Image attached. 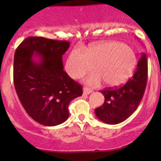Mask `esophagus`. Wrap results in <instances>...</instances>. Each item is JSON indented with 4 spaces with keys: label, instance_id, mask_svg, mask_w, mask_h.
I'll use <instances>...</instances> for the list:
<instances>
[{
    "label": "esophagus",
    "instance_id": "1",
    "mask_svg": "<svg viewBox=\"0 0 161 161\" xmlns=\"http://www.w3.org/2000/svg\"><path fill=\"white\" fill-rule=\"evenodd\" d=\"M92 92H93V90L91 89V88H88V87L83 88V95H89Z\"/></svg>",
    "mask_w": 161,
    "mask_h": 161
}]
</instances>
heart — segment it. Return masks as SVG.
<instances>
[{"label": "heart", "instance_id": "obj_1", "mask_svg": "<svg viewBox=\"0 0 161 161\" xmlns=\"http://www.w3.org/2000/svg\"><path fill=\"white\" fill-rule=\"evenodd\" d=\"M136 55L128 46L108 42L90 46L83 52L73 49L66 61V70L72 78L79 79L95 69L97 73L86 79L88 84L97 85L104 80L107 86H119L133 73Z\"/></svg>", "mask_w": 161, "mask_h": 161}]
</instances>
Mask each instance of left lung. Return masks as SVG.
I'll list each match as a JSON object with an SVG mask.
<instances>
[{
	"label": "left lung",
	"instance_id": "obj_1",
	"mask_svg": "<svg viewBox=\"0 0 161 161\" xmlns=\"http://www.w3.org/2000/svg\"><path fill=\"white\" fill-rule=\"evenodd\" d=\"M147 79V55L142 53L133 75L123 86L105 88L101 91L104 96L102 106L95 112L100 120L108 124H118L132 115L141 102Z\"/></svg>",
	"mask_w": 161,
	"mask_h": 161
}]
</instances>
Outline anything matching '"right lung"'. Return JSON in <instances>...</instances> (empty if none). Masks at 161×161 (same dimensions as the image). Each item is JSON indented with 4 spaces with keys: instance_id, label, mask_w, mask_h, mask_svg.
Returning a JSON list of instances; mask_svg holds the SVG:
<instances>
[{
    "instance_id": "1",
    "label": "right lung",
    "mask_w": 161,
    "mask_h": 161,
    "mask_svg": "<svg viewBox=\"0 0 161 161\" xmlns=\"http://www.w3.org/2000/svg\"><path fill=\"white\" fill-rule=\"evenodd\" d=\"M69 47L66 41L29 37L16 50L14 87L29 116L53 126L69 117L70 101L82 95V87L64 70L62 56ZM40 57L36 62L33 56Z\"/></svg>"
}]
</instances>
